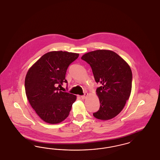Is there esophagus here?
<instances>
[{
    "instance_id": "1",
    "label": "esophagus",
    "mask_w": 160,
    "mask_h": 160,
    "mask_svg": "<svg viewBox=\"0 0 160 160\" xmlns=\"http://www.w3.org/2000/svg\"><path fill=\"white\" fill-rule=\"evenodd\" d=\"M88 93H84V95H82V96H81V98L82 99H84L86 98V97H88Z\"/></svg>"
}]
</instances>
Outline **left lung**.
<instances>
[{"mask_svg": "<svg viewBox=\"0 0 160 160\" xmlns=\"http://www.w3.org/2000/svg\"><path fill=\"white\" fill-rule=\"evenodd\" d=\"M82 59L91 67L97 83L100 103L93 116L107 121L116 116L129 99L132 88V71L129 65L112 50H98L84 54Z\"/></svg>", "mask_w": 160, "mask_h": 160, "instance_id": "1", "label": "left lung"}]
</instances>
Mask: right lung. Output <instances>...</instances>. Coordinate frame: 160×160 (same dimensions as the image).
I'll list each match as a JSON object with an SVG mask.
<instances>
[{
  "instance_id": "add662e5",
  "label": "right lung",
  "mask_w": 160,
  "mask_h": 160,
  "mask_svg": "<svg viewBox=\"0 0 160 160\" xmlns=\"http://www.w3.org/2000/svg\"><path fill=\"white\" fill-rule=\"evenodd\" d=\"M78 56V53L67 52H50L44 54L28 70L24 82L26 97L44 122L56 124L68 116L77 97L60 91L59 87L63 83H67V68Z\"/></svg>"
}]
</instances>
